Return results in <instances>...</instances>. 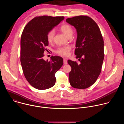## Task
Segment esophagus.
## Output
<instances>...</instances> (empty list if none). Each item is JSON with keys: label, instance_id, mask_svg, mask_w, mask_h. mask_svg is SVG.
<instances>
[{"label": "esophagus", "instance_id": "1", "mask_svg": "<svg viewBox=\"0 0 124 124\" xmlns=\"http://www.w3.org/2000/svg\"><path fill=\"white\" fill-rule=\"evenodd\" d=\"M63 63L64 64H67V60L66 59H64L63 60Z\"/></svg>", "mask_w": 124, "mask_h": 124}]
</instances>
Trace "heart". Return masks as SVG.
I'll return each instance as SVG.
<instances>
[{
  "mask_svg": "<svg viewBox=\"0 0 124 124\" xmlns=\"http://www.w3.org/2000/svg\"><path fill=\"white\" fill-rule=\"evenodd\" d=\"M60 30L67 37L72 36L73 33V28L69 24H63L61 25L60 27ZM55 32L54 30H51L48 31L46 34V39L48 43H51L54 39ZM70 47L69 46H63L58 48L56 51V53L61 56H68L70 54Z\"/></svg>",
  "mask_w": 124,
  "mask_h": 124,
  "instance_id": "obj_1",
  "label": "heart"
}]
</instances>
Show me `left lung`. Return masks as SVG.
I'll use <instances>...</instances> for the list:
<instances>
[{"instance_id":"1","label":"left lung","mask_w":124,"mask_h":124,"mask_svg":"<svg viewBox=\"0 0 124 124\" xmlns=\"http://www.w3.org/2000/svg\"><path fill=\"white\" fill-rule=\"evenodd\" d=\"M77 29L78 37L75 54L79 63L69 60L72 68L69 73L70 85L77 89H85L98 79L104 59V42L99 27L87 16H78L66 19Z\"/></svg>"}]
</instances>
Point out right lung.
Listing matches in <instances>:
<instances>
[{
    "instance_id": "obj_1",
    "label": "right lung",
    "mask_w": 124,
    "mask_h": 124,
    "mask_svg": "<svg viewBox=\"0 0 124 124\" xmlns=\"http://www.w3.org/2000/svg\"><path fill=\"white\" fill-rule=\"evenodd\" d=\"M64 19L63 16H37L24 27L21 39L20 60L25 78L29 83L39 90L47 89L56 82L55 73L63 64L58 56L44 59L48 45L46 34Z\"/></svg>"
}]
</instances>
